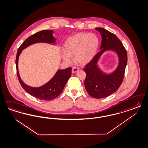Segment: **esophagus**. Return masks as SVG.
Instances as JSON below:
<instances>
[{
    "label": "esophagus",
    "mask_w": 148,
    "mask_h": 148,
    "mask_svg": "<svg viewBox=\"0 0 148 148\" xmlns=\"http://www.w3.org/2000/svg\"><path fill=\"white\" fill-rule=\"evenodd\" d=\"M78 68H77V67H73L72 69V73H76L78 71Z\"/></svg>",
    "instance_id": "1"
}]
</instances>
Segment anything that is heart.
<instances>
[{"instance_id": "heart-1", "label": "heart", "mask_w": 148, "mask_h": 148, "mask_svg": "<svg viewBox=\"0 0 148 148\" xmlns=\"http://www.w3.org/2000/svg\"><path fill=\"white\" fill-rule=\"evenodd\" d=\"M100 40L94 34L78 33L69 37L63 46V61L72 62L71 58L75 57L76 62L86 65L95 57L100 47Z\"/></svg>"}]
</instances>
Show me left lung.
<instances>
[{
    "label": "left lung",
    "instance_id": "8db88e82",
    "mask_svg": "<svg viewBox=\"0 0 148 148\" xmlns=\"http://www.w3.org/2000/svg\"><path fill=\"white\" fill-rule=\"evenodd\" d=\"M95 29L102 36L101 51L84 69L86 73L84 86L91 96L102 99L114 93L122 83L127 56L123 43L115 34L103 28ZM107 51H114L119 57L118 66L110 73L103 72L97 64L103 54Z\"/></svg>",
    "mask_w": 148,
    "mask_h": 148
}]
</instances>
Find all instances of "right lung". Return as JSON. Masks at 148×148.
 Here are the masks:
<instances>
[{
    "label": "right lung",
    "mask_w": 148,
    "mask_h": 148,
    "mask_svg": "<svg viewBox=\"0 0 148 148\" xmlns=\"http://www.w3.org/2000/svg\"><path fill=\"white\" fill-rule=\"evenodd\" d=\"M53 33L51 30H44L29 36L18 49L16 58L17 74L21 85L30 95L41 100H52L59 96L71 75V68L58 70L52 78L47 83L40 87H33L25 84L21 79L18 66V59L22 50L34 43L42 42L55 45L56 39L53 36Z\"/></svg>",
    "instance_id": "obj_1"
}]
</instances>
